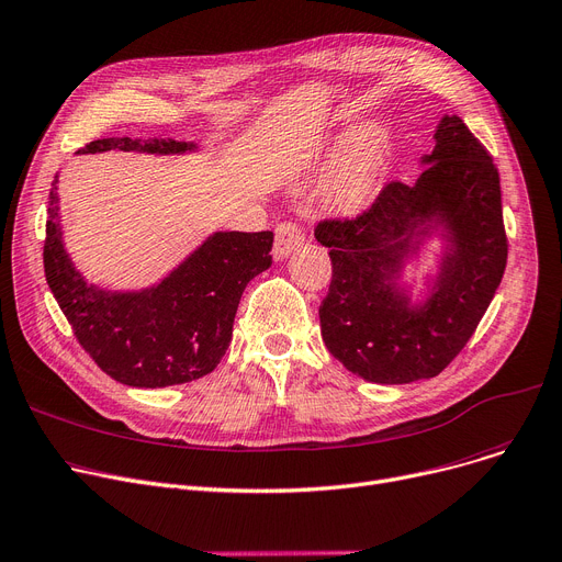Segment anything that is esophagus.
I'll use <instances>...</instances> for the list:
<instances>
[{"label": "esophagus", "mask_w": 562, "mask_h": 562, "mask_svg": "<svg viewBox=\"0 0 562 562\" xmlns=\"http://www.w3.org/2000/svg\"><path fill=\"white\" fill-rule=\"evenodd\" d=\"M274 247H272V254L277 260L281 258H288L292 251L300 249L306 240V234L304 228L292 222V220H285V222H279L277 228H274Z\"/></svg>", "instance_id": "1"}]
</instances>
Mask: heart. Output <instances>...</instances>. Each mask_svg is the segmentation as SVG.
<instances>
[{"label":"heart","mask_w":562,"mask_h":562,"mask_svg":"<svg viewBox=\"0 0 562 562\" xmlns=\"http://www.w3.org/2000/svg\"><path fill=\"white\" fill-rule=\"evenodd\" d=\"M385 151L387 134L379 122H368L353 131L334 190V202L342 213H356L370 202Z\"/></svg>","instance_id":"heart-1"}]
</instances>
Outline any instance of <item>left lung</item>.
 <instances>
[{"label":"left lung","instance_id":"8db88e82","mask_svg":"<svg viewBox=\"0 0 562 562\" xmlns=\"http://www.w3.org/2000/svg\"><path fill=\"white\" fill-rule=\"evenodd\" d=\"M422 162L413 186L390 181L356 217L315 226L334 266L319 306L324 345L374 383L438 376L474 336L506 270L499 170L481 140L458 115H445ZM431 218L446 226L450 247L432 296L411 310L391 279L416 248V226Z\"/></svg>","mask_w":562,"mask_h":562}]
</instances>
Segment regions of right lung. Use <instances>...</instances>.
<instances>
[{"instance_id":"1","label":"right lung","mask_w":562,"mask_h":562,"mask_svg":"<svg viewBox=\"0 0 562 562\" xmlns=\"http://www.w3.org/2000/svg\"><path fill=\"white\" fill-rule=\"evenodd\" d=\"M192 147L172 138H102L79 151L181 154ZM47 204L45 277L99 370L134 387L181 385L211 374L231 342L247 283L272 266V231H224L158 285L143 292H104L81 279L63 249L56 179Z\"/></svg>"}]
</instances>
